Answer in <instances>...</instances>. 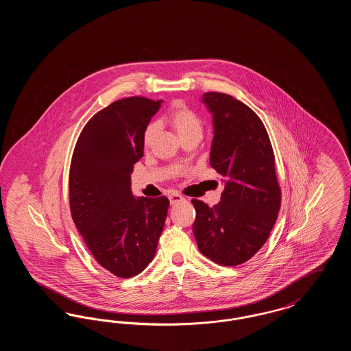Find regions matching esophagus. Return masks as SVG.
Returning <instances> with one entry per match:
<instances>
[{
    "mask_svg": "<svg viewBox=\"0 0 351 351\" xmlns=\"http://www.w3.org/2000/svg\"><path fill=\"white\" fill-rule=\"evenodd\" d=\"M168 199H169L171 205H176V204H179V202L184 201L183 196H180L179 193H171V195L168 196Z\"/></svg>",
    "mask_w": 351,
    "mask_h": 351,
    "instance_id": "esophagus-1",
    "label": "esophagus"
}]
</instances>
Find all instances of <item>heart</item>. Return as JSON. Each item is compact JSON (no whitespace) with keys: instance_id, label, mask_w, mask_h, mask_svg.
I'll return each mask as SVG.
<instances>
[{"instance_id":"obj_1","label":"heart","mask_w":351,"mask_h":351,"mask_svg":"<svg viewBox=\"0 0 351 351\" xmlns=\"http://www.w3.org/2000/svg\"><path fill=\"white\" fill-rule=\"evenodd\" d=\"M168 122L171 128L178 134L180 141L188 136H201L202 134V119L191 108L184 104H176L168 116ZM156 134V125L150 123L145 132L143 139L146 143H150L151 139Z\"/></svg>"}]
</instances>
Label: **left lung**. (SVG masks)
<instances>
[{
    "label": "left lung",
    "instance_id": "1",
    "mask_svg": "<svg viewBox=\"0 0 351 351\" xmlns=\"http://www.w3.org/2000/svg\"><path fill=\"white\" fill-rule=\"evenodd\" d=\"M212 114L210 166L225 184L213 208L192 200L199 250L222 266H237L267 241L280 208V186L266 128L247 105L230 95L204 93Z\"/></svg>",
    "mask_w": 351,
    "mask_h": 351
}]
</instances>
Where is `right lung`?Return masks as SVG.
<instances>
[{"label": "right lung", "instance_id": "right-lung-1", "mask_svg": "<svg viewBox=\"0 0 351 351\" xmlns=\"http://www.w3.org/2000/svg\"><path fill=\"white\" fill-rule=\"evenodd\" d=\"M163 100H118L85 125L69 171L71 215L101 266L132 278L150 265L167 218V197H135L134 163Z\"/></svg>", "mask_w": 351, "mask_h": 351}]
</instances>
